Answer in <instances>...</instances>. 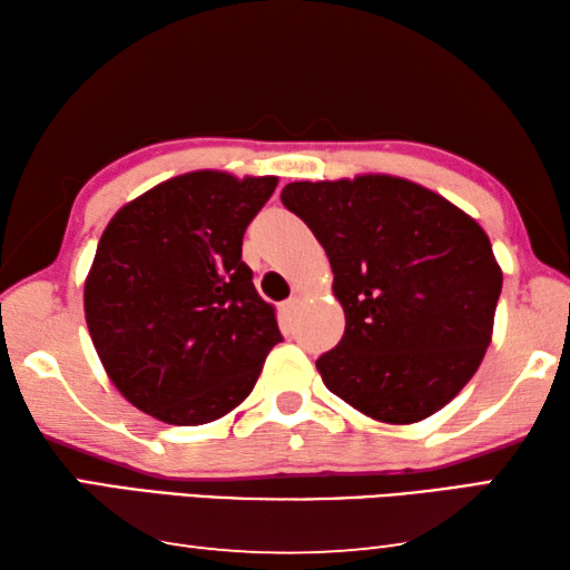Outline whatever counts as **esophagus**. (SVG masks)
I'll use <instances>...</instances> for the list:
<instances>
[{
	"label": "esophagus",
	"instance_id": "obj_1",
	"mask_svg": "<svg viewBox=\"0 0 570 570\" xmlns=\"http://www.w3.org/2000/svg\"><path fill=\"white\" fill-rule=\"evenodd\" d=\"M296 306H298V298H288V302H284L282 304V314H294L296 312Z\"/></svg>",
	"mask_w": 570,
	"mask_h": 570
}]
</instances>
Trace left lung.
Here are the masks:
<instances>
[{
  "instance_id": "obj_1",
  "label": "left lung",
  "mask_w": 570,
  "mask_h": 570,
  "mask_svg": "<svg viewBox=\"0 0 570 570\" xmlns=\"http://www.w3.org/2000/svg\"><path fill=\"white\" fill-rule=\"evenodd\" d=\"M282 204L324 246L346 314L344 336L316 358L326 389L386 423L446 406L481 366L501 296L481 226L384 174L286 184Z\"/></svg>"
}]
</instances>
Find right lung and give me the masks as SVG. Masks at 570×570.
Here are the masks:
<instances>
[{
  "label": "right lung",
  "mask_w": 570,
  "mask_h": 570,
  "mask_svg": "<svg viewBox=\"0 0 570 570\" xmlns=\"http://www.w3.org/2000/svg\"><path fill=\"white\" fill-rule=\"evenodd\" d=\"M274 189L276 177L184 174L124 206L101 234L87 326L139 411L174 426L222 419L284 341L242 262L246 226Z\"/></svg>",
  "instance_id": "obj_1"
}]
</instances>
